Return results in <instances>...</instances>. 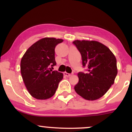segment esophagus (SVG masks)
I'll return each instance as SVG.
<instances>
[{"label": "esophagus", "instance_id": "obj_1", "mask_svg": "<svg viewBox=\"0 0 132 132\" xmlns=\"http://www.w3.org/2000/svg\"><path fill=\"white\" fill-rule=\"evenodd\" d=\"M64 75L66 77H67V78H68V77H70L71 76V74L68 73V72H64Z\"/></svg>", "mask_w": 132, "mask_h": 132}]
</instances>
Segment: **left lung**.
<instances>
[{"label":"left lung","mask_w":132,"mask_h":132,"mask_svg":"<svg viewBox=\"0 0 132 132\" xmlns=\"http://www.w3.org/2000/svg\"><path fill=\"white\" fill-rule=\"evenodd\" d=\"M72 43L81 53L83 66L89 71L78 72L75 91L86 100L99 99L114 83L117 75L116 57L108 47L97 41L76 40Z\"/></svg>","instance_id":"1"}]
</instances>
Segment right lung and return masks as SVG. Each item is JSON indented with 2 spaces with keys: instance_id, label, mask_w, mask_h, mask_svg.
I'll return each mask as SVG.
<instances>
[{
  "instance_id": "right-lung-1",
  "label": "right lung",
  "mask_w": 132,
  "mask_h": 132,
  "mask_svg": "<svg viewBox=\"0 0 132 132\" xmlns=\"http://www.w3.org/2000/svg\"><path fill=\"white\" fill-rule=\"evenodd\" d=\"M63 42L62 39L43 38L33 44L22 57L23 81L30 94L35 99L45 100L53 96L63 79V73L50 68L56 64L54 49Z\"/></svg>"
}]
</instances>
